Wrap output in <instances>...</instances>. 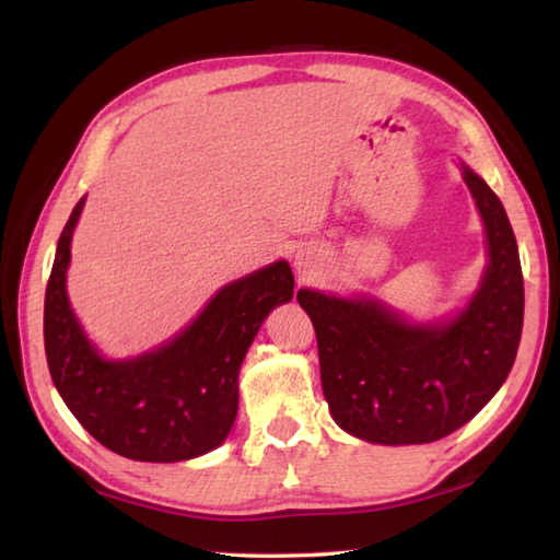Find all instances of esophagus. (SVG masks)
<instances>
[{
	"mask_svg": "<svg viewBox=\"0 0 560 560\" xmlns=\"http://www.w3.org/2000/svg\"><path fill=\"white\" fill-rule=\"evenodd\" d=\"M294 266H296V270H300V272H306V270H310V258H304L302 254H296Z\"/></svg>",
	"mask_w": 560,
	"mask_h": 560,
	"instance_id": "esophagus-1",
	"label": "esophagus"
}]
</instances>
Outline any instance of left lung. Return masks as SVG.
<instances>
[{
    "label": "left lung",
    "mask_w": 560,
    "mask_h": 560,
    "mask_svg": "<svg viewBox=\"0 0 560 560\" xmlns=\"http://www.w3.org/2000/svg\"><path fill=\"white\" fill-rule=\"evenodd\" d=\"M483 217L488 268L466 310L442 324H408L384 304L300 290L310 314L324 396L336 423L376 444L447 438L503 386L524 322V280L503 202L464 166Z\"/></svg>",
    "instance_id": "8db88e82"
}]
</instances>
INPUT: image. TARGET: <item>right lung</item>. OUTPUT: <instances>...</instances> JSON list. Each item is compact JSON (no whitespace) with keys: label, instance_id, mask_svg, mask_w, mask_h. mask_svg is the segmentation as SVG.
Returning <instances> with one entry per match:
<instances>
[{"label":"right lung","instance_id":"obj_1","mask_svg":"<svg viewBox=\"0 0 560 560\" xmlns=\"http://www.w3.org/2000/svg\"><path fill=\"white\" fill-rule=\"evenodd\" d=\"M77 202L57 242L45 290V355L62 401L104 447L135 462H184L220 447L238 406V368L264 318L292 300L278 260L226 284L184 334L135 360H106L89 343L67 300Z\"/></svg>","mask_w":560,"mask_h":560}]
</instances>
